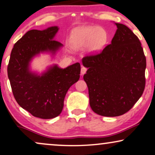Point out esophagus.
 Returning a JSON list of instances; mask_svg holds the SVG:
<instances>
[{
	"label": "esophagus",
	"mask_w": 155,
	"mask_h": 155,
	"mask_svg": "<svg viewBox=\"0 0 155 155\" xmlns=\"http://www.w3.org/2000/svg\"><path fill=\"white\" fill-rule=\"evenodd\" d=\"M87 68L85 67H81V75H84V74H86V72L87 71Z\"/></svg>",
	"instance_id": "1"
}]
</instances>
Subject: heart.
<instances>
[{
    "mask_svg": "<svg viewBox=\"0 0 155 155\" xmlns=\"http://www.w3.org/2000/svg\"><path fill=\"white\" fill-rule=\"evenodd\" d=\"M107 33L99 27H84L72 32L71 44L74 49H79L87 46L90 51H98L106 44Z\"/></svg>",
    "mask_w": 155,
    "mask_h": 155,
    "instance_id": "heart-1",
    "label": "heart"
}]
</instances>
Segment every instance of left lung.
Segmentation results:
<instances>
[{
  "label": "left lung",
  "instance_id": "left-lung-1",
  "mask_svg": "<svg viewBox=\"0 0 155 155\" xmlns=\"http://www.w3.org/2000/svg\"><path fill=\"white\" fill-rule=\"evenodd\" d=\"M115 25L117 29L111 44L82 59L88 68L84 79L91 108L106 117L129 111L145 87L146 57L140 41L126 25Z\"/></svg>",
  "mask_w": 155,
  "mask_h": 155
}]
</instances>
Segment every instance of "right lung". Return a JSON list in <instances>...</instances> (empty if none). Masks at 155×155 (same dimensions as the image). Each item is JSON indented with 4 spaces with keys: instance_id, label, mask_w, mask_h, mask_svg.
<instances>
[{
    "instance_id": "obj_1",
    "label": "right lung",
    "mask_w": 155,
    "mask_h": 155,
    "mask_svg": "<svg viewBox=\"0 0 155 155\" xmlns=\"http://www.w3.org/2000/svg\"><path fill=\"white\" fill-rule=\"evenodd\" d=\"M57 27L45 30H31L14 45L8 65V76L16 101L33 116L51 119L62 111L69 88L80 77L81 65L74 64L66 69L57 65L42 76L29 71L33 57L44 51L55 53L61 43L54 40Z\"/></svg>"
}]
</instances>
